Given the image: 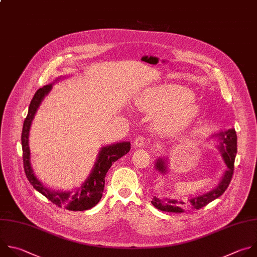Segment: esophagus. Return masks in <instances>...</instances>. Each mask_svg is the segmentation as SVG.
I'll list each match as a JSON object with an SVG mask.
<instances>
[{"label":"esophagus","mask_w":257,"mask_h":257,"mask_svg":"<svg viewBox=\"0 0 257 257\" xmlns=\"http://www.w3.org/2000/svg\"><path fill=\"white\" fill-rule=\"evenodd\" d=\"M147 143H149V139H147L146 137H143V136H139L136 138L134 145L138 148H143L145 145H147Z\"/></svg>","instance_id":"obj_1"}]
</instances>
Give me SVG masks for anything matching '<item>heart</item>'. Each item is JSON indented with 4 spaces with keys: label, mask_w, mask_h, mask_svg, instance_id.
<instances>
[{
    "label": "heart",
    "mask_w": 257,
    "mask_h": 257,
    "mask_svg": "<svg viewBox=\"0 0 257 257\" xmlns=\"http://www.w3.org/2000/svg\"><path fill=\"white\" fill-rule=\"evenodd\" d=\"M143 104L149 110L159 112L156 123L165 134L184 130L199 111L192 91L179 85H165L149 90L143 99Z\"/></svg>",
    "instance_id": "b5f03b06"
}]
</instances>
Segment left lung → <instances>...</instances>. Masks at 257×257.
Returning a JSON list of instances; mask_svg holds the SVG:
<instances>
[{
	"instance_id": "8db88e82",
	"label": "left lung",
	"mask_w": 257,
	"mask_h": 257,
	"mask_svg": "<svg viewBox=\"0 0 257 257\" xmlns=\"http://www.w3.org/2000/svg\"><path fill=\"white\" fill-rule=\"evenodd\" d=\"M218 136L221 141L219 149L222 154L224 162L227 165V170L225 171L222 180L219 182V184L211 191L195 195L193 197L191 196L187 200L164 197L158 198L156 196H154V198L151 201L154 207L162 212L168 213H183L187 209L199 210L225 192V190L227 189L231 182L232 175L234 172V162L237 153V135L235 130L231 128L226 132L220 133ZM155 168L159 172L166 174L167 166L165 159H157V161L155 162Z\"/></svg>"
}]
</instances>
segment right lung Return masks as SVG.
<instances>
[{"instance_id":"1","label":"right lung","mask_w":257,"mask_h":257,"mask_svg":"<svg viewBox=\"0 0 257 257\" xmlns=\"http://www.w3.org/2000/svg\"><path fill=\"white\" fill-rule=\"evenodd\" d=\"M53 84H48L38 89L28 108L27 116L23 123L21 135L22 151H23V165L24 171L30 184L48 200L60 208H66L69 211H86L99 202L102 197L105 183V176L111 165L121 158L131 150L130 142H122L106 147H102L98 153L96 162L91 170V173L80 187L74 190H54L45 187L35 176L30 163V149H29V132L34 115L41 104L44 97L50 92Z\"/></svg>"}]
</instances>
